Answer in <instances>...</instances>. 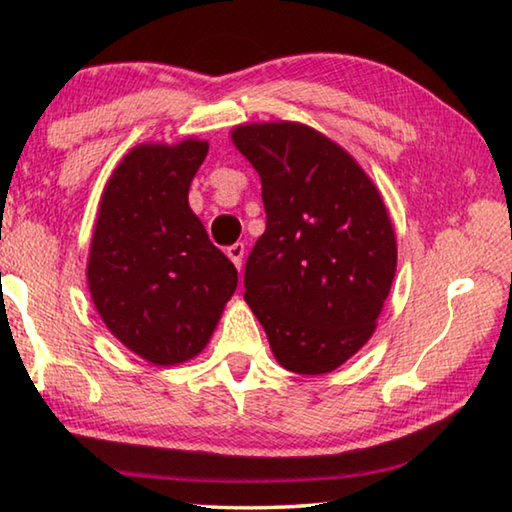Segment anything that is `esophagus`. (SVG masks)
Listing matches in <instances>:
<instances>
[{
    "mask_svg": "<svg viewBox=\"0 0 512 512\" xmlns=\"http://www.w3.org/2000/svg\"><path fill=\"white\" fill-rule=\"evenodd\" d=\"M244 255H246L244 244H235L228 248V257H230V262L237 266V271H241V266H244Z\"/></svg>",
    "mask_w": 512,
    "mask_h": 512,
    "instance_id": "1",
    "label": "esophagus"
}]
</instances>
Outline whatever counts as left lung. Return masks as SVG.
<instances>
[{
  "label": "left lung",
  "mask_w": 512,
  "mask_h": 512,
  "mask_svg": "<svg viewBox=\"0 0 512 512\" xmlns=\"http://www.w3.org/2000/svg\"><path fill=\"white\" fill-rule=\"evenodd\" d=\"M230 137L262 178L266 210L244 298L282 368L325 375L368 343L391 293L397 239L384 198L307 124H241Z\"/></svg>",
  "instance_id": "8db88e82"
}]
</instances>
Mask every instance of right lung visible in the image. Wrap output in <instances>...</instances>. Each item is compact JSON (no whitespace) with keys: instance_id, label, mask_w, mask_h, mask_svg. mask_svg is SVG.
Instances as JSON below:
<instances>
[{"instance_id":"right-lung-1","label":"right lung","mask_w":512,"mask_h":512,"mask_svg":"<svg viewBox=\"0 0 512 512\" xmlns=\"http://www.w3.org/2000/svg\"><path fill=\"white\" fill-rule=\"evenodd\" d=\"M210 144L133 146L103 187L90 241L88 287L110 334L155 366L205 350L237 268L189 207V185Z\"/></svg>"}]
</instances>
